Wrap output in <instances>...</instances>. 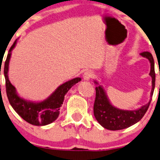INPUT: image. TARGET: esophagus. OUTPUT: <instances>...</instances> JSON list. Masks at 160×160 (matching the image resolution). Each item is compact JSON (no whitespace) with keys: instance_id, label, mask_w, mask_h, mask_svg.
Masks as SVG:
<instances>
[{"instance_id":"1","label":"esophagus","mask_w":160,"mask_h":160,"mask_svg":"<svg viewBox=\"0 0 160 160\" xmlns=\"http://www.w3.org/2000/svg\"><path fill=\"white\" fill-rule=\"evenodd\" d=\"M93 76V73L91 71H89V70H87L84 72L83 74V79L85 80H89L90 79L92 78Z\"/></svg>"}]
</instances>
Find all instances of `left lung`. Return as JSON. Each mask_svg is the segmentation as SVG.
<instances>
[{
  "mask_svg": "<svg viewBox=\"0 0 160 160\" xmlns=\"http://www.w3.org/2000/svg\"><path fill=\"white\" fill-rule=\"evenodd\" d=\"M142 56L148 58L151 63L150 75L152 78V97L155 87L154 61L152 55L149 52L140 53ZM96 83H97L96 82ZM96 97L93 105V114L98 122L104 128L110 130H120L126 129L135 124L141 119L146 113L151 101L136 110H123L115 108L110 103L106 93L101 86L96 87Z\"/></svg>",
  "mask_w": 160,
  "mask_h": 160,
  "instance_id": "left-lung-1",
  "label": "left lung"
}]
</instances>
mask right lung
<instances>
[{
	"label": "right lung",
	"mask_w": 160,
	"mask_h": 160,
	"mask_svg": "<svg viewBox=\"0 0 160 160\" xmlns=\"http://www.w3.org/2000/svg\"><path fill=\"white\" fill-rule=\"evenodd\" d=\"M17 39L9 49L3 69V74L6 79V91L8 101L17 113L28 123L36 126L49 124L56 120L60 114V108L62 106L66 93L72 86L80 81L81 79L76 78L62 84L52 95L43 102L38 103L27 102L17 94L15 88L12 86L8 78L11 52L15 47Z\"/></svg>",
	"instance_id": "add662e5"
}]
</instances>
